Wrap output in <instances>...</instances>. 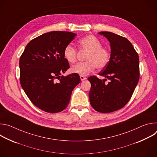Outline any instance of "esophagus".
I'll return each mask as SVG.
<instances>
[{"label":"esophagus","mask_w":157,"mask_h":157,"mask_svg":"<svg viewBox=\"0 0 157 157\" xmlns=\"http://www.w3.org/2000/svg\"><path fill=\"white\" fill-rule=\"evenodd\" d=\"M80 78H81V81H84V80H85V79H86V78L85 77V76H80Z\"/></svg>","instance_id":"obj_1"}]
</instances>
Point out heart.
I'll return each mask as SVG.
<instances>
[{"label":"heart","mask_w":157,"mask_h":157,"mask_svg":"<svg viewBox=\"0 0 157 157\" xmlns=\"http://www.w3.org/2000/svg\"><path fill=\"white\" fill-rule=\"evenodd\" d=\"M79 48L85 50V61L79 63L71 68L73 73L81 76H86L93 71L96 68L102 69L109 63L110 54L109 50L102 47L101 42L93 35H87L78 41ZM65 59L70 63H74L76 61L77 52L71 44H67L63 51Z\"/></svg>","instance_id":"obj_1"}]
</instances>
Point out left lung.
Listing matches in <instances>:
<instances>
[{
    "mask_svg": "<svg viewBox=\"0 0 157 157\" xmlns=\"http://www.w3.org/2000/svg\"><path fill=\"white\" fill-rule=\"evenodd\" d=\"M110 44L109 63L98 75L87 78L91 87L89 93L93 108L101 113H109L124 107L130 99L140 76L139 58L132 44L125 37L109 32H100ZM107 78L108 84H105Z\"/></svg>",
    "mask_w": 157,
    "mask_h": 157,
    "instance_id": "obj_1",
    "label": "left lung"
}]
</instances>
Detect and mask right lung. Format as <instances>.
<instances>
[{"label": "right lung", "instance_id": "add662e5", "mask_svg": "<svg viewBox=\"0 0 157 157\" xmlns=\"http://www.w3.org/2000/svg\"><path fill=\"white\" fill-rule=\"evenodd\" d=\"M76 34L53 31L31 40L20 56V82L37 107L50 113L63 110L73 89L80 82L78 74L60 76L70 68L63 56L64 47Z\"/></svg>", "mask_w": 157, "mask_h": 157}]
</instances>
